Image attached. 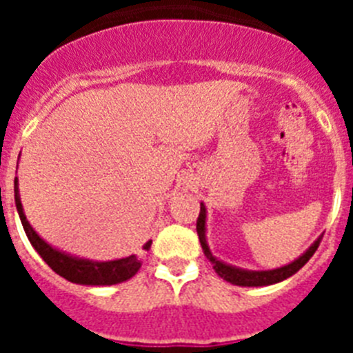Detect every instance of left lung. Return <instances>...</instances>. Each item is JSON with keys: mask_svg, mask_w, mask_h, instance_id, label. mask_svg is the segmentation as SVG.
Returning <instances> with one entry per match:
<instances>
[{"mask_svg": "<svg viewBox=\"0 0 353 353\" xmlns=\"http://www.w3.org/2000/svg\"><path fill=\"white\" fill-rule=\"evenodd\" d=\"M205 217H207V210H205L203 203H201L198 221H196V232H198L199 242H201V248H203L205 256L212 261V265H214V270L219 274L221 277H223L224 281L232 283V285H236V286H269V285H274V283L283 281V279H286V277L293 276V274L297 272V270H301L302 267H304V265L310 261V258L314 254V251L318 249V245H320V242H322V236H323V235L320 236V239H318L316 242H314V244L311 245V248L307 249V251H305L301 258H299V260L292 261L290 265H285V267H281V269H276V270H261V272H252V270H242V269H235V267H230V265L223 263V261H219V260H215V258L212 256L210 249H208V245H207V239H205Z\"/></svg>", "mask_w": 353, "mask_h": 353, "instance_id": "8db88e82", "label": "left lung"}]
</instances>
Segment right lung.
<instances>
[{
  "instance_id": "add662e5",
  "label": "right lung",
  "mask_w": 353,
  "mask_h": 353,
  "mask_svg": "<svg viewBox=\"0 0 353 353\" xmlns=\"http://www.w3.org/2000/svg\"><path fill=\"white\" fill-rule=\"evenodd\" d=\"M14 191H15V207H17L19 217H21V223H23L24 232H26L28 239H30L31 245L37 249L42 260L54 270L56 274H60L61 277H65L67 281L77 283V285H117V283L127 281L134 274L138 272L139 267H141V258L138 254H132V256L121 258V260L114 261H90V260H79V258H72L68 254L56 251L51 245L46 244L42 239L35 233V230L30 226V223L26 221V215L23 212V205H21V199H19L17 192V179L14 182ZM152 245V240H148L145 244V249H148Z\"/></svg>"
}]
</instances>
